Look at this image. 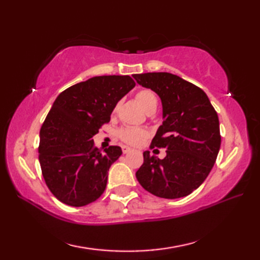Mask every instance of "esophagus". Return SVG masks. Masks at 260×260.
<instances>
[{
	"mask_svg": "<svg viewBox=\"0 0 260 260\" xmlns=\"http://www.w3.org/2000/svg\"><path fill=\"white\" fill-rule=\"evenodd\" d=\"M121 151H123V153H124V154H127V153H129V152L132 151V148H131V147H128V146H125V145H123V146H121Z\"/></svg>",
	"mask_w": 260,
	"mask_h": 260,
	"instance_id": "esophagus-1",
	"label": "esophagus"
}]
</instances>
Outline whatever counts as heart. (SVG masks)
<instances>
[{
	"label": "heart",
	"instance_id": "b5f03b06",
	"mask_svg": "<svg viewBox=\"0 0 260 260\" xmlns=\"http://www.w3.org/2000/svg\"><path fill=\"white\" fill-rule=\"evenodd\" d=\"M136 101L140 103L143 109L147 113L155 112L158 105L155 92L151 89H142L136 93ZM147 132L142 128H134V127H123L117 132V137L126 144L137 145L142 140L147 137Z\"/></svg>",
	"mask_w": 260,
	"mask_h": 260
}]
</instances>
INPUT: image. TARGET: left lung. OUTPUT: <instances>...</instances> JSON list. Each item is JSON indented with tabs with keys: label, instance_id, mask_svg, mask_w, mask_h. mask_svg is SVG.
<instances>
[{
	"label": "left lung",
	"instance_id": "left-lung-1",
	"mask_svg": "<svg viewBox=\"0 0 260 260\" xmlns=\"http://www.w3.org/2000/svg\"><path fill=\"white\" fill-rule=\"evenodd\" d=\"M140 85L161 97L163 124L150 148H167L163 159L143 153L140 184L164 199L189 196L207 179L221 144L219 118L201 88L169 73L136 74Z\"/></svg>",
	"mask_w": 260,
	"mask_h": 260
}]
</instances>
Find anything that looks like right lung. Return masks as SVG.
<instances>
[{"mask_svg":"<svg viewBox=\"0 0 260 260\" xmlns=\"http://www.w3.org/2000/svg\"><path fill=\"white\" fill-rule=\"evenodd\" d=\"M135 87L129 76H97L63 90L40 129L39 161L49 190L60 202L87 206L101 197L119 146L98 150L92 136L109 123L119 99Z\"/></svg>","mask_w":260,"mask_h":260,"instance_id":"right-lung-1","label":"right lung"}]
</instances>
